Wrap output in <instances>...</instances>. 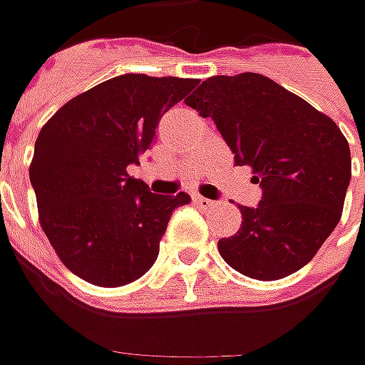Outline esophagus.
<instances>
[{
    "label": "esophagus",
    "mask_w": 365,
    "mask_h": 365,
    "mask_svg": "<svg viewBox=\"0 0 365 365\" xmlns=\"http://www.w3.org/2000/svg\"><path fill=\"white\" fill-rule=\"evenodd\" d=\"M192 201L197 203V207H201V209H209V207H213V201L211 199H205V197H199V195H195L192 197Z\"/></svg>",
    "instance_id": "obj_1"
}]
</instances>
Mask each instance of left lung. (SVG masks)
I'll use <instances>...</instances> for the list:
<instances>
[{
    "label": "left lung",
    "instance_id": "1",
    "mask_svg": "<svg viewBox=\"0 0 365 365\" xmlns=\"http://www.w3.org/2000/svg\"><path fill=\"white\" fill-rule=\"evenodd\" d=\"M187 106L215 121L235 164L252 166L262 187L258 207H240L237 233L219 240L221 258L256 280L301 270L344 211L351 154L337 123L258 73L207 78Z\"/></svg>",
    "mask_w": 365,
    "mask_h": 365
}]
</instances>
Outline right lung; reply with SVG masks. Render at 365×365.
Returning <instances> with one entry per match:
<instances>
[{"label":"right lung","instance_id":"obj_1","mask_svg":"<svg viewBox=\"0 0 365 365\" xmlns=\"http://www.w3.org/2000/svg\"><path fill=\"white\" fill-rule=\"evenodd\" d=\"M197 78L121 75L64 103L38 133L30 182L38 219L64 266L95 287L130 284L152 268L176 207L128 168L156 142L160 118Z\"/></svg>","mask_w":365,"mask_h":365}]
</instances>
